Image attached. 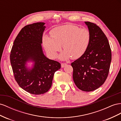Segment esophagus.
I'll return each mask as SVG.
<instances>
[{
  "instance_id": "obj_1",
  "label": "esophagus",
  "mask_w": 121,
  "mask_h": 121,
  "mask_svg": "<svg viewBox=\"0 0 121 121\" xmlns=\"http://www.w3.org/2000/svg\"><path fill=\"white\" fill-rule=\"evenodd\" d=\"M66 65H67V64H66V63H61V67L62 68L64 67L65 66H66Z\"/></svg>"
}]
</instances>
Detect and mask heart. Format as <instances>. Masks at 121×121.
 Instances as JSON below:
<instances>
[{
    "instance_id": "obj_1",
    "label": "heart",
    "mask_w": 121,
    "mask_h": 121,
    "mask_svg": "<svg viewBox=\"0 0 121 121\" xmlns=\"http://www.w3.org/2000/svg\"><path fill=\"white\" fill-rule=\"evenodd\" d=\"M52 37L45 36L43 44L47 52L51 57L56 58L57 53L62 46L64 51L60 55L62 60L77 59L84 54L91 39L89 31L80 28L77 26L68 24L59 26L51 31Z\"/></svg>"
}]
</instances>
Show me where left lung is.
I'll return each instance as SVG.
<instances>
[{"instance_id": "obj_1", "label": "left lung", "mask_w": 121, "mask_h": 121, "mask_svg": "<svg viewBox=\"0 0 121 121\" xmlns=\"http://www.w3.org/2000/svg\"><path fill=\"white\" fill-rule=\"evenodd\" d=\"M85 23L90 33V41L84 54L71 65L77 87L90 92L100 87L108 78L112 52L108 40L100 28L93 23Z\"/></svg>"}]
</instances>
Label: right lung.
<instances>
[{"instance_id":"obj_1","label":"right lung","mask_w":121,"mask_h":121,"mask_svg":"<svg viewBox=\"0 0 121 121\" xmlns=\"http://www.w3.org/2000/svg\"><path fill=\"white\" fill-rule=\"evenodd\" d=\"M44 24L38 22L24 27L17 36L10 54L15 80L21 88L34 95L49 91L55 72L61 68L59 62L49 59L43 53ZM29 60L34 62L31 69L26 66Z\"/></svg>"}]
</instances>
